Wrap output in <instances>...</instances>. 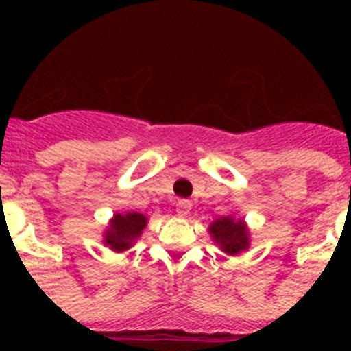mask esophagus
Segmentation results:
<instances>
[{
  "label": "esophagus",
  "mask_w": 351,
  "mask_h": 351,
  "mask_svg": "<svg viewBox=\"0 0 351 351\" xmlns=\"http://www.w3.org/2000/svg\"><path fill=\"white\" fill-rule=\"evenodd\" d=\"M176 210H178L179 216H186V214L191 210V202L190 200H186V198H181V200L176 204Z\"/></svg>",
  "instance_id": "esophagus-1"
}]
</instances>
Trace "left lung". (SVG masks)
Returning a JSON list of instances; mask_svg holds the SVG:
<instances>
[{"mask_svg": "<svg viewBox=\"0 0 351 351\" xmlns=\"http://www.w3.org/2000/svg\"><path fill=\"white\" fill-rule=\"evenodd\" d=\"M209 234L214 243L219 244V247L228 255H237L250 247V234L243 219L223 216L210 223Z\"/></svg>", "mask_w": 351, "mask_h": 351, "instance_id": "left-lung-1", "label": "left lung"}]
</instances>
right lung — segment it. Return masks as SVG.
<instances>
[{
  "label": "right lung",
  "mask_w": 351,
  "mask_h": 351,
  "mask_svg": "<svg viewBox=\"0 0 351 351\" xmlns=\"http://www.w3.org/2000/svg\"><path fill=\"white\" fill-rule=\"evenodd\" d=\"M147 225V218L141 213H116L105 230L104 244L112 251H125L133 246V243L142 235Z\"/></svg>",
  "instance_id": "add662e5"
}]
</instances>
